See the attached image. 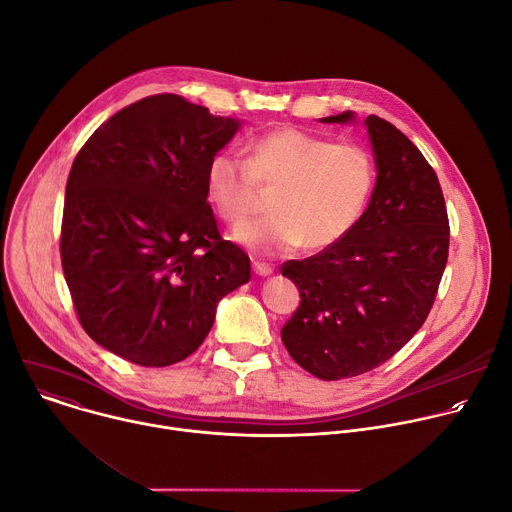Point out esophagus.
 Returning <instances> with one entry per match:
<instances>
[{
  "label": "esophagus",
  "mask_w": 512,
  "mask_h": 512,
  "mask_svg": "<svg viewBox=\"0 0 512 512\" xmlns=\"http://www.w3.org/2000/svg\"><path fill=\"white\" fill-rule=\"evenodd\" d=\"M253 271H255V275H259V277H267V275L273 273V267L267 265V263H263V261H253Z\"/></svg>",
  "instance_id": "esophagus-1"
}]
</instances>
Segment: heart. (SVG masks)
I'll return each mask as SVG.
<instances>
[{
    "mask_svg": "<svg viewBox=\"0 0 512 512\" xmlns=\"http://www.w3.org/2000/svg\"><path fill=\"white\" fill-rule=\"evenodd\" d=\"M247 160L214 154L206 166V196L225 223L239 229L259 208V188L275 190L273 216L237 231V241L281 255L304 245L322 251L344 239L375 184L371 154L294 127L255 137Z\"/></svg>",
    "mask_w": 512,
    "mask_h": 512,
    "instance_id": "heart-1",
    "label": "heart"
}]
</instances>
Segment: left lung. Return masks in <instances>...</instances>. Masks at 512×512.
Instances as JSON below:
<instances>
[{"label": "left lung", "instance_id": "1", "mask_svg": "<svg viewBox=\"0 0 512 512\" xmlns=\"http://www.w3.org/2000/svg\"><path fill=\"white\" fill-rule=\"evenodd\" d=\"M352 119L344 111L322 121ZM364 125L379 172L367 210L336 245L281 265L300 289L281 342L322 381L369 373L399 352L423 326L448 263L450 221L433 168L389 121L369 115Z\"/></svg>", "mask_w": 512, "mask_h": 512}]
</instances>
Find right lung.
Wrapping results in <instances>:
<instances>
[{
    "instance_id": "add662e5",
    "label": "right lung",
    "mask_w": 512,
    "mask_h": 512,
    "mask_svg": "<svg viewBox=\"0 0 512 512\" xmlns=\"http://www.w3.org/2000/svg\"><path fill=\"white\" fill-rule=\"evenodd\" d=\"M237 129L162 93L109 117L72 162L60 229L72 304L97 344L139 367L188 358L251 279L206 202V166Z\"/></svg>"
}]
</instances>
